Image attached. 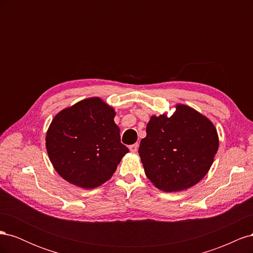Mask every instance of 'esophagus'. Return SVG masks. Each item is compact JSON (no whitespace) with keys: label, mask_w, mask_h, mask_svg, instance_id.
<instances>
[{"label":"esophagus","mask_w":253,"mask_h":253,"mask_svg":"<svg viewBox=\"0 0 253 253\" xmlns=\"http://www.w3.org/2000/svg\"><path fill=\"white\" fill-rule=\"evenodd\" d=\"M138 147H139L138 143H134L132 145H129L128 149H129V151H131V152L135 153V152H137V150H138Z\"/></svg>","instance_id":"esophagus-1"}]
</instances>
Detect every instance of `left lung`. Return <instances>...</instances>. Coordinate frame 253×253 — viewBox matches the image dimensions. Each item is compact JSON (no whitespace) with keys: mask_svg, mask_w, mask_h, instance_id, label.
Returning <instances> with one entry per match:
<instances>
[{"mask_svg":"<svg viewBox=\"0 0 253 253\" xmlns=\"http://www.w3.org/2000/svg\"><path fill=\"white\" fill-rule=\"evenodd\" d=\"M175 108L171 117L153 115L138 150L147 177L165 192L201 181L218 150L216 128L208 118L185 104Z\"/></svg>","mask_w":253,"mask_h":253,"instance_id":"left-lung-1","label":"left lung"}]
</instances>
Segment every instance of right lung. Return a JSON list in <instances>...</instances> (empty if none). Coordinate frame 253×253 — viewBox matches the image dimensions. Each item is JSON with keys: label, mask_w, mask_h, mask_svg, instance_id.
I'll use <instances>...</instances> for the list:
<instances>
[{"label": "right lung", "mask_w": 253, "mask_h": 253, "mask_svg": "<svg viewBox=\"0 0 253 253\" xmlns=\"http://www.w3.org/2000/svg\"><path fill=\"white\" fill-rule=\"evenodd\" d=\"M115 110L91 97L59 112L45 145L57 173L73 185L94 189L108 181L128 152L120 142Z\"/></svg>", "instance_id": "obj_1"}]
</instances>
